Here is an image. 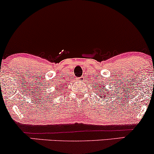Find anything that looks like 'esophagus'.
I'll use <instances>...</instances> for the list:
<instances>
[{
  "label": "esophagus",
  "mask_w": 154,
  "mask_h": 154,
  "mask_svg": "<svg viewBox=\"0 0 154 154\" xmlns=\"http://www.w3.org/2000/svg\"><path fill=\"white\" fill-rule=\"evenodd\" d=\"M78 80H79V82H84V77H79V79H78Z\"/></svg>",
  "instance_id": "34e87169"
}]
</instances>
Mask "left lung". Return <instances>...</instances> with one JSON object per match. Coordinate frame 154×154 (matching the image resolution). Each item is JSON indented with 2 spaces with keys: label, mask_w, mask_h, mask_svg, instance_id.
<instances>
[{
  "label": "left lung",
  "mask_w": 154,
  "mask_h": 154,
  "mask_svg": "<svg viewBox=\"0 0 154 154\" xmlns=\"http://www.w3.org/2000/svg\"><path fill=\"white\" fill-rule=\"evenodd\" d=\"M99 89H103V88H102V87H101V88H100V87H99ZM101 90H102V91L98 90V91H97V92H96V93H97V94H98V93H99V92H100V94H102V92H103V89H101ZM98 95H99V94H98ZM105 96H104V97H105ZM106 97H107V96H106Z\"/></svg>",
  "instance_id": "8db88e82"
}]
</instances>
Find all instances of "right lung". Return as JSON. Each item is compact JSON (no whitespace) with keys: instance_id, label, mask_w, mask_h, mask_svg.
Masks as SVG:
<instances>
[{"instance_id":"add662e5","label":"right lung","mask_w":154,"mask_h":154,"mask_svg":"<svg viewBox=\"0 0 154 154\" xmlns=\"http://www.w3.org/2000/svg\"><path fill=\"white\" fill-rule=\"evenodd\" d=\"M60 87H61V86H60Z\"/></svg>"}]
</instances>
